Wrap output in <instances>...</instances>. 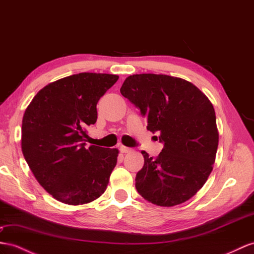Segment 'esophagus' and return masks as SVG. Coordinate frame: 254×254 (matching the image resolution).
Returning a JSON list of instances; mask_svg holds the SVG:
<instances>
[{"label": "esophagus", "instance_id": "esophagus-1", "mask_svg": "<svg viewBox=\"0 0 254 254\" xmlns=\"http://www.w3.org/2000/svg\"><path fill=\"white\" fill-rule=\"evenodd\" d=\"M119 150H120L122 153H127V152L131 151L132 149H131V148H128V147H126V146H120Z\"/></svg>", "mask_w": 254, "mask_h": 254}]
</instances>
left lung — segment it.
Masks as SVG:
<instances>
[{"mask_svg": "<svg viewBox=\"0 0 254 254\" xmlns=\"http://www.w3.org/2000/svg\"><path fill=\"white\" fill-rule=\"evenodd\" d=\"M120 92L164 145L157 158L141 151L145 164L136 175V190L158 206L185 203L205 185L216 160L219 133L212 104L193 83L168 75L128 76Z\"/></svg>", "mask_w": 254, "mask_h": 254, "instance_id": "8db88e82", "label": "left lung"}]
</instances>
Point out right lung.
I'll use <instances>...</instances> for the list:
<instances>
[{
  "instance_id": "add662e5",
  "label": "right lung",
  "mask_w": 254,
  "mask_h": 254,
  "mask_svg": "<svg viewBox=\"0 0 254 254\" xmlns=\"http://www.w3.org/2000/svg\"><path fill=\"white\" fill-rule=\"evenodd\" d=\"M119 76L79 73L44 87L25 109L23 157L49 194L68 205L87 204L105 192L118 149L86 148V128L97 119L96 104Z\"/></svg>"
}]
</instances>
